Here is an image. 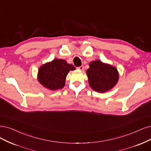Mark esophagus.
<instances>
[{
	"mask_svg": "<svg viewBox=\"0 0 151 151\" xmlns=\"http://www.w3.org/2000/svg\"><path fill=\"white\" fill-rule=\"evenodd\" d=\"M83 68H84V67H83V66H80L77 67V69L80 70V71H83Z\"/></svg>",
	"mask_w": 151,
	"mask_h": 151,
	"instance_id": "34e87169",
	"label": "esophagus"
}]
</instances>
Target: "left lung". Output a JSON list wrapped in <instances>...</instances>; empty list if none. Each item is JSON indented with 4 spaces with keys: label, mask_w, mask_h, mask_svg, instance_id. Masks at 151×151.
Wrapping results in <instances>:
<instances>
[{
    "label": "left lung",
    "mask_w": 151,
    "mask_h": 151,
    "mask_svg": "<svg viewBox=\"0 0 151 151\" xmlns=\"http://www.w3.org/2000/svg\"><path fill=\"white\" fill-rule=\"evenodd\" d=\"M86 70L88 82L93 90L104 93L112 89L118 83L119 73L114 66L103 63L101 60L93 61Z\"/></svg>",
    "instance_id": "8db88e82"
}]
</instances>
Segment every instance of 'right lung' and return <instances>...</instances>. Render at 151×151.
Instances as JSON below:
<instances>
[{
  "label": "right lung",
  "instance_id": "right-lung-1",
  "mask_svg": "<svg viewBox=\"0 0 151 151\" xmlns=\"http://www.w3.org/2000/svg\"><path fill=\"white\" fill-rule=\"evenodd\" d=\"M75 67L62 59H54L40 67L38 72V80L44 87L49 90H57L63 88L65 79L70 70Z\"/></svg>",
  "mask_w": 151,
  "mask_h": 151
}]
</instances>
